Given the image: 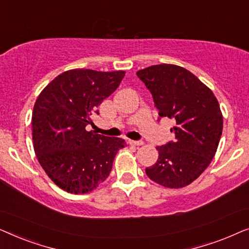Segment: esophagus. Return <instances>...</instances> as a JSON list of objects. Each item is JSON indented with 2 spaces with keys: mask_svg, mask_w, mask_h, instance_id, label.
<instances>
[{
  "mask_svg": "<svg viewBox=\"0 0 249 249\" xmlns=\"http://www.w3.org/2000/svg\"><path fill=\"white\" fill-rule=\"evenodd\" d=\"M129 144L132 146H142V144H144V142L142 141H130L129 142Z\"/></svg>",
  "mask_w": 249,
  "mask_h": 249,
  "instance_id": "34e87169",
  "label": "esophagus"
}]
</instances>
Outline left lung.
Returning <instances> with one entry per match:
<instances>
[{"mask_svg": "<svg viewBox=\"0 0 249 249\" xmlns=\"http://www.w3.org/2000/svg\"><path fill=\"white\" fill-rule=\"evenodd\" d=\"M137 76L151 91L159 120L176 121L175 141L158 146L159 159L146 168L148 178L168 188H182L202 175L215 155L223 128L219 102L195 74L175 64H158Z\"/></svg>", "mask_w": 249, "mask_h": 249, "instance_id": "8db88e82", "label": "left lung"}]
</instances>
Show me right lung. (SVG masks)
I'll return each instance as SVG.
<instances>
[{
    "mask_svg": "<svg viewBox=\"0 0 249 249\" xmlns=\"http://www.w3.org/2000/svg\"><path fill=\"white\" fill-rule=\"evenodd\" d=\"M124 71L73 69L44 88L34 105V149L39 164L61 189L72 194L94 190L110 175L121 138L87 131L97 107L120 85Z\"/></svg>",
    "mask_w": 249,
    "mask_h": 249,
    "instance_id": "1",
    "label": "right lung"
}]
</instances>
